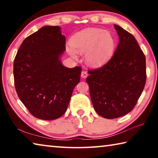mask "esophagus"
I'll list each match as a JSON object with an SVG mask.
<instances>
[{"label":"esophagus","mask_w":158,"mask_h":158,"mask_svg":"<svg viewBox=\"0 0 158 158\" xmlns=\"http://www.w3.org/2000/svg\"><path fill=\"white\" fill-rule=\"evenodd\" d=\"M81 77H83V78H85V77H87V76H88L87 71L83 70L81 73Z\"/></svg>","instance_id":"1"}]
</instances>
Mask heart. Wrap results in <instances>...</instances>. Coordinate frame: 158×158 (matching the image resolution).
<instances>
[{"instance_id": "heart-1", "label": "heart", "mask_w": 158, "mask_h": 158, "mask_svg": "<svg viewBox=\"0 0 158 158\" xmlns=\"http://www.w3.org/2000/svg\"><path fill=\"white\" fill-rule=\"evenodd\" d=\"M115 47L116 41L110 32L89 28L74 34L66 49L75 58L78 56V52L85 53V60L90 65L101 66L111 59Z\"/></svg>"}]
</instances>
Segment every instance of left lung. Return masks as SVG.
<instances>
[{
    "instance_id": "1",
    "label": "left lung",
    "mask_w": 158,
    "mask_h": 158,
    "mask_svg": "<svg viewBox=\"0 0 158 158\" xmlns=\"http://www.w3.org/2000/svg\"><path fill=\"white\" fill-rule=\"evenodd\" d=\"M119 44L114 54L100 68L89 69L86 78L95 111L105 118H116L132 110L146 81V57L129 32L114 25Z\"/></svg>"
}]
</instances>
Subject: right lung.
Returning <instances> with one entry per match:
<instances>
[{
    "label": "right lung",
    "instance_id": "1",
    "mask_svg": "<svg viewBox=\"0 0 158 158\" xmlns=\"http://www.w3.org/2000/svg\"><path fill=\"white\" fill-rule=\"evenodd\" d=\"M65 42L59 26H44L26 37L15 56L16 91L37 118L52 121L62 116L80 81L81 67L68 68L60 62Z\"/></svg>",
    "mask_w": 158,
    "mask_h": 158
}]
</instances>
